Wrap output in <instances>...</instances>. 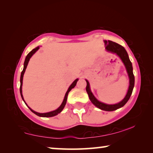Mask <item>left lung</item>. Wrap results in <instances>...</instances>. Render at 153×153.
Instances as JSON below:
<instances>
[{
	"instance_id": "8db88e82",
	"label": "left lung",
	"mask_w": 153,
	"mask_h": 153,
	"mask_svg": "<svg viewBox=\"0 0 153 153\" xmlns=\"http://www.w3.org/2000/svg\"><path fill=\"white\" fill-rule=\"evenodd\" d=\"M105 43L106 45V49L107 51H110L111 53H115L120 56V59H121V61H123V64L125 65L126 68L127 72H128V76H129V89L128 93H127L126 96L125 98H123V100H121L120 102L117 103V104L115 105H107L105 104V103H102L101 102L98 101V100L94 97V96L93 95V94L91 92V90L90 89V84L89 82L86 80V92L88 93V94L89 96L90 100H91V102L94 104L96 107H97L98 108H100V109L104 110V111H113L115 110H117V108L122 107L123 106L125 105L126 104V102L128 101V100L129 99V98L131 97V93H132L133 91V88L134 86V76L133 74V67H132V65H131V63L130 60H129V56L128 55V53L126 51V49L123 47L122 46L119 45V44L114 42L113 41L111 40H105Z\"/></svg>"
}]
</instances>
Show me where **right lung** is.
<instances>
[{
    "label": "right lung",
    "instance_id": "add662e5",
    "mask_svg": "<svg viewBox=\"0 0 153 153\" xmlns=\"http://www.w3.org/2000/svg\"><path fill=\"white\" fill-rule=\"evenodd\" d=\"M38 49H39V46H38V47H36V48H33V50L30 52L29 53L27 54V55L26 56V57H25V62H24V69H23V71H22V74H21V77H20V82H21V84H20V94H21V96H22V99L24 100V97H23V95H22V84H23V77H24V74L25 73V69H26L27 67V65L28 64V62H29L30 61V59L31 58V56H32L33 54H34L36 51H37ZM77 79H76L75 81L72 83L71 85L70 86H69L68 90H67L66 94H65V98H64V100L63 102H62V104L61 105L60 107H59L57 109H56L55 111H51V112H48V113H37L36 112V111H33L32 109H31V108L29 107L30 109L31 110V111H32V112L36 114V115L38 116H40V117H53V116H55L56 115H58V114L59 113H61L62 110L63 109V108L65 107V104H66V102H67V96H68V94L70 90L74 88L76 86V85L77 84ZM25 102V101H24ZM25 105H26V103H25Z\"/></svg>",
    "mask_w": 153,
    "mask_h": 153
}]
</instances>
